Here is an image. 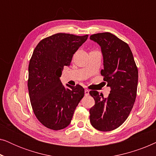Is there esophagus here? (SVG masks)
<instances>
[{"instance_id": "esophagus-1", "label": "esophagus", "mask_w": 156, "mask_h": 156, "mask_svg": "<svg viewBox=\"0 0 156 156\" xmlns=\"http://www.w3.org/2000/svg\"><path fill=\"white\" fill-rule=\"evenodd\" d=\"M84 94L85 96H88L89 94V91L88 89H85L84 90Z\"/></svg>"}]
</instances>
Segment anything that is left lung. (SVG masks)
<instances>
[{
  "mask_svg": "<svg viewBox=\"0 0 156 156\" xmlns=\"http://www.w3.org/2000/svg\"><path fill=\"white\" fill-rule=\"evenodd\" d=\"M90 40L101 48L104 81L111 88L107 98L97 91L89 94L95 104L89 110L90 122L101 131H110L120 126L131 112L136 97L138 72L128 44L110 33L94 34Z\"/></svg>",
  "mask_w": 156,
  "mask_h": 156,
  "instance_id": "left-lung-1",
  "label": "left lung"
}]
</instances>
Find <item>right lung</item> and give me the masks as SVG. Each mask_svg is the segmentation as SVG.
I'll return each instance as SVG.
<instances>
[{"mask_svg": "<svg viewBox=\"0 0 156 156\" xmlns=\"http://www.w3.org/2000/svg\"><path fill=\"white\" fill-rule=\"evenodd\" d=\"M87 37L57 33L42 40L34 50L28 67L30 99L37 119L48 129L57 131L68 126L84 97L82 86L66 87L60 76Z\"/></svg>", "mask_w": 156, "mask_h": 156, "instance_id": "right-lung-1", "label": "right lung"}]
</instances>
